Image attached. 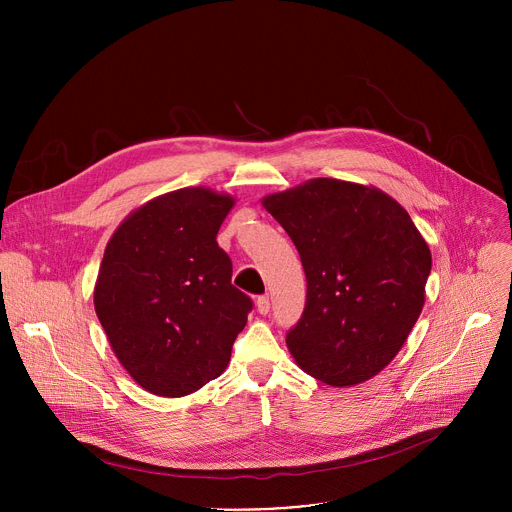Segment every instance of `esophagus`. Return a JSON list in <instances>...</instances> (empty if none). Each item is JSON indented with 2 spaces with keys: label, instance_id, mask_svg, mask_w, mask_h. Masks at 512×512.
I'll return each instance as SVG.
<instances>
[{
  "label": "esophagus",
  "instance_id": "obj_1",
  "mask_svg": "<svg viewBox=\"0 0 512 512\" xmlns=\"http://www.w3.org/2000/svg\"><path fill=\"white\" fill-rule=\"evenodd\" d=\"M255 304H257V312H259V314H263V316H265V314H269V310H271V302H269V298H267V296L257 298V302H255Z\"/></svg>",
  "mask_w": 512,
  "mask_h": 512
}]
</instances>
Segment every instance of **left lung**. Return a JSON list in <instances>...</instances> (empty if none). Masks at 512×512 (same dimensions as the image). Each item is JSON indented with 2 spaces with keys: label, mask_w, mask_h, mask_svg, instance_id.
I'll list each match as a JSON object with an SVG mask.
<instances>
[{
  "label": "left lung",
  "mask_w": 512,
  "mask_h": 512,
  "mask_svg": "<svg viewBox=\"0 0 512 512\" xmlns=\"http://www.w3.org/2000/svg\"><path fill=\"white\" fill-rule=\"evenodd\" d=\"M263 206L294 241L308 281L306 308L285 336L300 369L332 387L379 375L415 326L431 253L389 194L314 178Z\"/></svg>",
  "instance_id": "left-lung-1"
}]
</instances>
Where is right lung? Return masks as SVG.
Listing matches in <instances>:
<instances>
[{"label":"right lung","mask_w":512,"mask_h":512,"mask_svg":"<svg viewBox=\"0 0 512 512\" xmlns=\"http://www.w3.org/2000/svg\"><path fill=\"white\" fill-rule=\"evenodd\" d=\"M235 198L180 188L145 202L107 243L95 312L123 369L160 397L221 377L253 302L216 233Z\"/></svg>","instance_id":"1"}]
</instances>
